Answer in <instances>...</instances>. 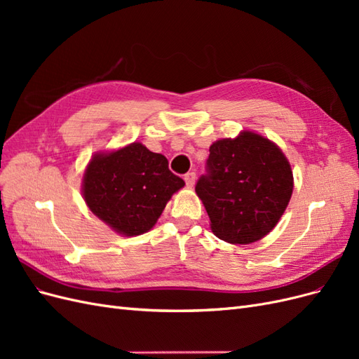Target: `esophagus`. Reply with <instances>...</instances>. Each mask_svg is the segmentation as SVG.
I'll return each mask as SVG.
<instances>
[{
  "instance_id": "esophagus-1",
  "label": "esophagus",
  "mask_w": 359,
  "mask_h": 359,
  "mask_svg": "<svg viewBox=\"0 0 359 359\" xmlns=\"http://www.w3.org/2000/svg\"><path fill=\"white\" fill-rule=\"evenodd\" d=\"M184 181H186V184H187L189 187H193L194 181H196V173H194V172L186 173V175H184Z\"/></svg>"
}]
</instances>
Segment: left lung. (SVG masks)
I'll return each mask as SVG.
<instances>
[{
	"instance_id": "1",
	"label": "left lung",
	"mask_w": 359,
	"mask_h": 359,
	"mask_svg": "<svg viewBox=\"0 0 359 359\" xmlns=\"http://www.w3.org/2000/svg\"><path fill=\"white\" fill-rule=\"evenodd\" d=\"M293 190L287 158L269 139L243 132L210 147L196 193L215 236L250 244L268 235L283 215Z\"/></svg>"
}]
</instances>
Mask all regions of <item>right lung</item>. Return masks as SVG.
<instances>
[{"label": "right lung", "mask_w": 359, "mask_h": 359, "mask_svg": "<svg viewBox=\"0 0 359 359\" xmlns=\"http://www.w3.org/2000/svg\"><path fill=\"white\" fill-rule=\"evenodd\" d=\"M168 158L139 142L95 154L83 175V199L90 210L121 235L148 232L170 196L184 187L169 170Z\"/></svg>", "instance_id": "right-lung-1"}]
</instances>
